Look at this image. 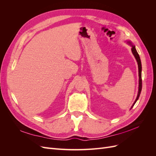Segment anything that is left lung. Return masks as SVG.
Listing matches in <instances>:
<instances>
[{
  "instance_id": "left-lung-1",
  "label": "left lung",
  "mask_w": 156,
  "mask_h": 156,
  "mask_svg": "<svg viewBox=\"0 0 156 156\" xmlns=\"http://www.w3.org/2000/svg\"><path fill=\"white\" fill-rule=\"evenodd\" d=\"M127 43L131 46V52H132V53H133V55H134L135 58L136 60V62H137L138 68H139V89H138V93H137V96H136L135 101H134V103H133V105H132V106L130 108V109H131V108H133V107L134 106V105L135 104V103L136 102V101L138 100V99L140 96L141 90H142V77H141V72H142V65H141V61H140V56H139V55L137 53V51H136V50L135 49V46L133 45V43H132V42L130 40L127 41Z\"/></svg>"
}]
</instances>
